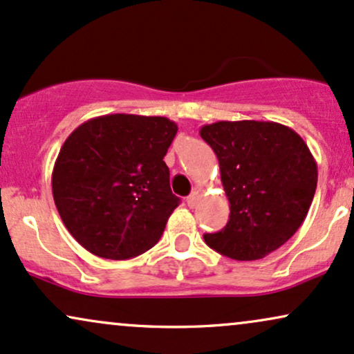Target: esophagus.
Wrapping results in <instances>:
<instances>
[{"mask_svg": "<svg viewBox=\"0 0 354 354\" xmlns=\"http://www.w3.org/2000/svg\"><path fill=\"white\" fill-rule=\"evenodd\" d=\"M201 198V193H199L198 189H194L193 193H191L188 198H186V203H188V206L189 207H194L196 206V203H198V199Z\"/></svg>", "mask_w": 354, "mask_h": 354, "instance_id": "34e87169", "label": "esophagus"}]
</instances>
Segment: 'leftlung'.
<instances>
[{"label":"left lung","mask_w":354,"mask_h":354,"mask_svg":"<svg viewBox=\"0 0 354 354\" xmlns=\"http://www.w3.org/2000/svg\"><path fill=\"white\" fill-rule=\"evenodd\" d=\"M199 135L219 160L231 214L204 242L234 261H257L283 245L313 201L318 169L304 138L275 122H216Z\"/></svg>","instance_id":"8db88e82"}]
</instances>
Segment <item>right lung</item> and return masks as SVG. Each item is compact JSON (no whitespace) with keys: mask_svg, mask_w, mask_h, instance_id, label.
<instances>
[{"mask_svg":"<svg viewBox=\"0 0 354 354\" xmlns=\"http://www.w3.org/2000/svg\"><path fill=\"white\" fill-rule=\"evenodd\" d=\"M176 131L165 117L112 113L67 136L53 169V196L84 249L125 261L160 241L180 204L163 161Z\"/></svg>","mask_w":354,"mask_h":354,"instance_id":"right-lung-1","label":"right lung"}]
</instances>
